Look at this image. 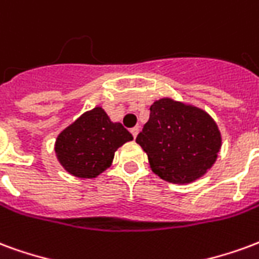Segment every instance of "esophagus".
Returning a JSON list of instances; mask_svg holds the SVG:
<instances>
[{
  "mask_svg": "<svg viewBox=\"0 0 259 259\" xmlns=\"http://www.w3.org/2000/svg\"><path fill=\"white\" fill-rule=\"evenodd\" d=\"M131 134H132V137L137 138V137H138V134H139V127L132 128V130H131Z\"/></svg>",
  "mask_w": 259,
  "mask_h": 259,
  "instance_id": "esophagus-1",
  "label": "esophagus"
}]
</instances>
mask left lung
Segmentation results:
<instances>
[{
  "label": "left lung",
  "instance_id": "left-lung-1",
  "mask_svg": "<svg viewBox=\"0 0 259 259\" xmlns=\"http://www.w3.org/2000/svg\"><path fill=\"white\" fill-rule=\"evenodd\" d=\"M137 143L148 154L150 168L171 184L194 182L217 161L222 137L217 122L200 107L161 98L150 106V117Z\"/></svg>",
  "mask_w": 259,
  "mask_h": 259
}]
</instances>
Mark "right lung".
Here are the masks:
<instances>
[{
	"mask_svg": "<svg viewBox=\"0 0 259 259\" xmlns=\"http://www.w3.org/2000/svg\"><path fill=\"white\" fill-rule=\"evenodd\" d=\"M130 141L131 134L96 106L60 132L55 153L67 172L77 178L92 179L110 167L117 149Z\"/></svg>",
	"mask_w": 259,
	"mask_h": 259,
	"instance_id": "1",
	"label": "right lung"
}]
</instances>
